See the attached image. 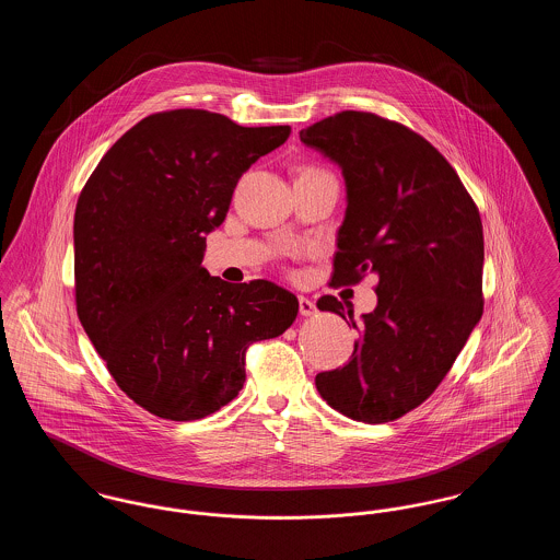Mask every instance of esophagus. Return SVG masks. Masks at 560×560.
Here are the masks:
<instances>
[{"mask_svg": "<svg viewBox=\"0 0 560 560\" xmlns=\"http://www.w3.org/2000/svg\"><path fill=\"white\" fill-rule=\"evenodd\" d=\"M298 300H300V315H302V317H311V315H315L317 306H315V302H313V300H308V298H304V295H300Z\"/></svg>", "mask_w": 560, "mask_h": 560, "instance_id": "esophagus-1", "label": "esophagus"}]
</instances>
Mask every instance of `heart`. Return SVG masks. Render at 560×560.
Listing matches in <instances>:
<instances>
[{
    "instance_id": "obj_1",
    "label": "heart",
    "mask_w": 560,
    "mask_h": 560,
    "mask_svg": "<svg viewBox=\"0 0 560 560\" xmlns=\"http://www.w3.org/2000/svg\"><path fill=\"white\" fill-rule=\"evenodd\" d=\"M308 170H315V167H308Z\"/></svg>"
}]
</instances>
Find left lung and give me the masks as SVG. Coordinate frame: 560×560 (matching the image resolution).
Wrapping results in <instances>:
<instances>
[{
    "instance_id": "8db88e82",
    "label": "left lung",
    "mask_w": 560,
    "mask_h": 560,
    "mask_svg": "<svg viewBox=\"0 0 560 560\" xmlns=\"http://www.w3.org/2000/svg\"><path fill=\"white\" fill-rule=\"evenodd\" d=\"M300 140L347 180L331 285L377 275V306L361 325L336 295L319 298L320 311L350 319L359 340L350 361L315 384L347 418L393 422L436 390L482 315L479 208L452 163L399 121L342 110Z\"/></svg>"
}]
</instances>
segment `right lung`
I'll use <instances>...</instances> for the list:
<instances>
[{"mask_svg": "<svg viewBox=\"0 0 560 560\" xmlns=\"http://www.w3.org/2000/svg\"><path fill=\"white\" fill-rule=\"evenodd\" d=\"M292 133L203 108L140 119L96 165L75 208V304L117 386L149 413L190 422L240 395L245 352L298 315L292 292L201 267L206 233L245 170Z\"/></svg>", "mask_w": 560, "mask_h": 560, "instance_id": "add662e5", "label": "right lung"}]
</instances>
